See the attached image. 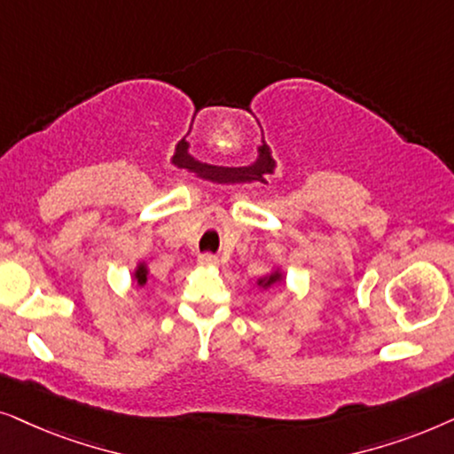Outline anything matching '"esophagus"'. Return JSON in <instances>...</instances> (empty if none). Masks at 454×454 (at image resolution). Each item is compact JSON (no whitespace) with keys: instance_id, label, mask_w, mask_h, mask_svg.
<instances>
[{"instance_id":"esophagus-1","label":"esophagus","mask_w":454,"mask_h":454,"mask_svg":"<svg viewBox=\"0 0 454 454\" xmlns=\"http://www.w3.org/2000/svg\"><path fill=\"white\" fill-rule=\"evenodd\" d=\"M199 263L205 265V268H211V265L217 263V257L214 253H203V255H199Z\"/></svg>"}]
</instances>
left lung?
<instances>
[{"instance_id": "left-lung-1", "label": "left lung", "mask_w": 454, "mask_h": 454, "mask_svg": "<svg viewBox=\"0 0 454 454\" xmlns=\"http://www.w3.org/2000/svg\"><path fill=\"white\" fill-rule=\"evenodd\" d=\"M278 280H280V276H278V274H274V276L265 278V280H259V284H263V286H271V284H274V282H278Z\"/></svg>"}]
</instances>
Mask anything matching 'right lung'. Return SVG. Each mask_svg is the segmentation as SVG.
<instances>
[{"label": "right lung", "instance_id": "obj_1", "mask_svg": "<svg viewBox=\"0 0 454 454\" xmlns=\"http://www.w3.org/2000/svg\"><path fill=\"white\" fill-rule=\"evenodd\" d=\"M135 278H137V282L141 284V286H143V284L147 282V268H145V265H138V270H137Z\"/></svg>", "mask_w": 454, "mask_h": 454}]
</instances>
